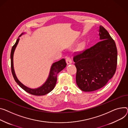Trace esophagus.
<instances>
[{"mask_svg": "<svg viewBox=\"0 0 128 128\" xmlns=\"http://www.w3.org/2000/svg\"><path fill=\"white\" fill-rule=\"evenodd\" d=\"M66 63L67 65H69V64H70L72 63V61L71 58L68 56H67L66 58Z\"/></svg>", "mask_w": 128, "mask_h": 128, "instance_id": "esophagus-1", "label": "esophagus"}]
</instances>
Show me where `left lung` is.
Listing matches in <instances>:
<instances>
[{
  "label": "left lung",
  "instance_id": "obj_1",
  "mask_svg": "<svg viewBox=\"0 0 128 128\" xmlns=\"http://www.w3.org/2000/svg\"><path fill=\"white\" fill-rule=\"evenodd\" d=\"M99 32V42L74 57L76 68V83L84 92L94 91L104 87L116 70L115 42L102 26Z\"/></svg>",
  "mask_w": 128,
  "mask_h": 128
}]
</instances>
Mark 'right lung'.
<instances>
[{"label": "right lung", "mask_w": 128, "mask_h": 128, "mask_svg": "<svg viewBox=\"0 0 128 128\" xmlns=\"http://www.w3.org/2000/svg\"><path fill=\"white\" fill-rule=\"evenodd\" d=\"M25 33H22L19 36L18 38L17 39L16 42L12 47L11 52V70L14 79L16 82L18 83L19 86L22 88L26 92L30 94L31 95H36V96H42L45 95L47 94L50 92L52 91L55 87L57 80V74H58L66 66V63L64 58L61 59L58 62L54 63L50 68V70L48 77L45 82L42 85V86L36 88H31L24 85L17 78L16 76L14 69V65H13V56L15 52V50L18 45L19 40L20 38Z\"/></svg>", "instance_id": "add662e5"}]
</instances>
